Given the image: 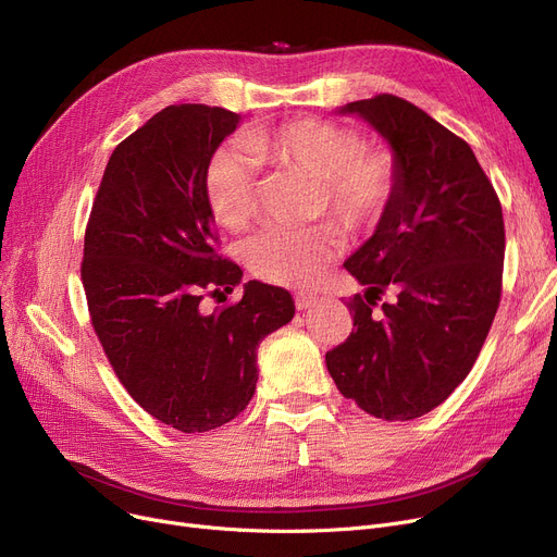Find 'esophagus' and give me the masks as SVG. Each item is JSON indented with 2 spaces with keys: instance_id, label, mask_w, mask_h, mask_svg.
Masks as SVG:
<instances>
[{
  "instance_id": "1",
  "label": "esophagus",
  "mask_w": 557,
  "mask_h": 557,
  "mask_svg": "<svg viewBox=\"0 0 557 557\" xmlns=\"http://www.w3.org/2000/svg\"><path fill=\"white\" fill-rule=\"evenodd\" d=\"M294 300H296L298 309H309L315 305V296H311V294H296Z\"/></svg>"
}]
</instances>
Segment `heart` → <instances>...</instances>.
<instances>
[{
    "instance_id": "b5f03b06",
    "label": "heart",
    "mask_w": 557,
    "mask_h": 557,
    "mask_svg": "<svg viewBox=\"0 0 557 557\" xmlns=\"http://www.w3.org/2000/svg\"><path fill=\"white\" fill-rule=\"evenodd\" d=\"M246 146L263 162L318 181L315 214H327L349 237L379 227L399 191L401 166L391 146L363 141L357 128L323 116H296L252 128ZM249 154L242 146H223L205 169V202L216 223L232 232L248 227L257 210V166ZM338 248L341 237L332 225L271 227L248 239L242 257L257 280L309 286Z\"/></svg>"
}]
</instances>
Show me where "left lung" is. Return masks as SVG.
<instances>
[{"label": "left lung", "mask_w": 557, "mask_h": 557, "mask_svg": "<svg viewBox=\"0 0 557 557\" xmlns=\"http://www.w3.org/2000/svg\"><path fill=\"white\" fill-rule=\"evenodd\" d=\"M399 158L386 219L345 261L366 290L355 330L325 355L343 397L388 422L441 406L470 374L502 302L506 230L499 196L462 137L395 95L352 101ZM393 293L391 304L377 305Z\"/></svg>", "instance_id": "obj_1"}]
</instances>
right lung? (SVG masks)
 Segmentation results:
<instances>
[{
  "label": "right lung",
  "instance_id": "obj_1",
  "mask_svg": "<svg viewBox=\"0 0 557 557\" xmlns=\"http://www.w3.org/2000/svg\"><path fill=\"white\" fill-rule=\"evenodd\" d=\"M239 114L169 106L116 144L85 225L81 280L90 323L128 395L183 433L237 418L255 395L257 347L294 318L288 290L250 280L212 313L242 269L219 252L202 181Z\"/></svg>",
  "mask_w": 557,
  "mask_h": 557
}]
</instances>
